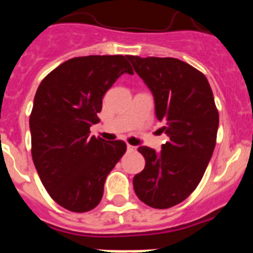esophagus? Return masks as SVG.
Segmentation results:
<instances>
[{
  "label": "esophagus",
  "mask_w": 253,
  "mask_h": 253,
  "mask_svg": "<svg viewBox=\"0 0 253 253\" xmlns=\"http://www.w3.org/2000/svg\"><path fill=\"white\" fill-rule=\"evenodd\" d=\"M126 149H128L129 152H134V151H135V147L130 146V144H126Z\"/></svg>",
  "instance_id": "obj_1"
}]
</instances>
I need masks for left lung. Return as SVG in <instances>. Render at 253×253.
<instances>
[{
    "instance_id": "obj_1",
    "label": "left lung",
    "mask_w": 253,
    "mask_h": 253,
    "mask_svg": "<svg viewBox=\"0 0 253 253\" xmlns=\"http://www.w3.org/2000/svg\"><path fill=\"white\" fill-rule=\"evenodd\" d=\"M154 97L156 116L169 140L160 153L139 147L146 166L134 176L140 202L156 209L175 207L202 181L215 148L219 114L207 77L176 58L128 55Z\"/></svg>"
}]
</instances>
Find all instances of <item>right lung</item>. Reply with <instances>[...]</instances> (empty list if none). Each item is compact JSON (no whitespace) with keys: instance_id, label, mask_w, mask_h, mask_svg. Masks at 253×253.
<instances>
[{"instance_id":"add662e5","label":"right lung","mask_w":253,"mask_h":253,"mask_svg":"<svg viewBox=\"0 0 253 253\" xmlns=\"http://www.w3.org/2000/svg\"><path fill=\"white\" fill-rule=\"evenodd\" d=\"M133 68L124 55H87L66 60L38 87L30 114L31 156L50 198L75 213L101 202L107 175L123 157V140L91 137L102 97Z\"/></svg>"}]
</instances>
